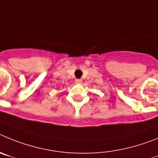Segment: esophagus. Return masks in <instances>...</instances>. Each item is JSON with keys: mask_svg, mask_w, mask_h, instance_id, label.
<instances>
[{"mask_svg": "<svg viewBox=\"0 0 158 158\" xmlns=\"http://www.w3.org/2000/svg\"><path fill=\"white\" fill-rule=\"evenodd\" d=\"M82 82V80L81 79H76V80H75V82H76V84H81Z\"/></svg>", "mask_w": 158, "mask_h": 158, "instance_id": "esophagus-1", "label": "esophagus"}]
</instances>
